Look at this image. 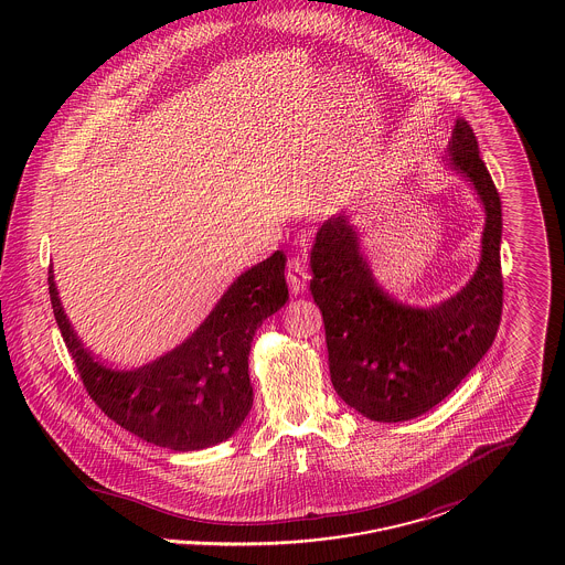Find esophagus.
I'll return each instance as SVG.
<instances>
[{
    "label": "esophagus",
    "mask_w": 565,
    "mask_h": 565,
    "mask_svg": "<svg viewBox=\"0 0 565 565\" xmlns=\"http://www.w3.org/2000/svg\"><path fill=\"white\" fill-rule=\"evenodd\" d=\"M286 279H288V286L295 295H302L307 290V284H309V273L305 267V260L302 258H290L288 265H286Z\"/></svg>",
    "instance_id": "obj_1"
}]
</instances>
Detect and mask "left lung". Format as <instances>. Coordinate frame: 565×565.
Segmentation results:
<instances>
[{"label": "left lung", "mask_w": 565, "mask_h": 565, "mask_svg": "<svg viewBox=\"0 0 565 565\" xmlns=\"http://www.w3.org/2000/svg\"><path fill=\"white\" fill-rule=\"evenodd\" d=\"M447 164L483 205L481 258L466 286L430 307L381 288L350 215L328 217L311 249V295L326 328L330 379L371 422H408L443 403L491 348L502 316V203L472 127L457 118Z\"/></svg>", "instance_id": "8db88e82"}]
</instances>
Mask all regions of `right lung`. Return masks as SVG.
Listing matches in <instances>:
<instances>
[{"mask_svg": "<svg viewBox=\"0 0 565 565\" xmlns=\"http://www.w3.org/2000/svg\"><path fill=\"white\" fill-rule=\"evenodd\" d=\"M286 256L275 252L242 273L180 345L131 371L104 366L84 350L49 270L54 320L90 398L120 428L171 451H201L231 438L254 392L247 358L256 330L288 300Z\"/></svg>", "mask_w": 565, "mask_h": 565, "instance_id": "1", "label": "right lung"}]
</instances>
